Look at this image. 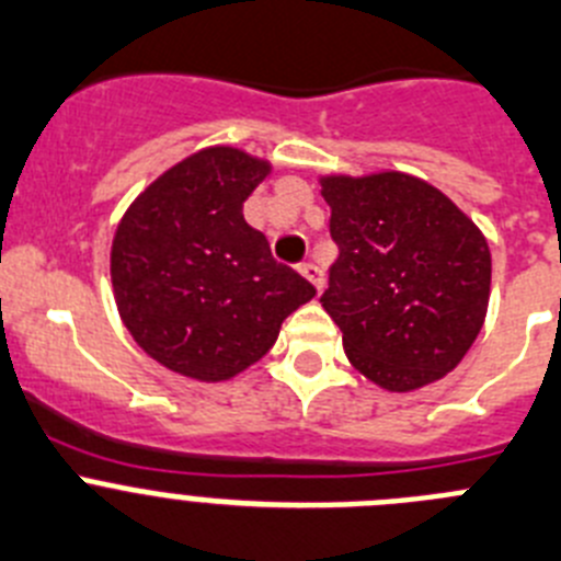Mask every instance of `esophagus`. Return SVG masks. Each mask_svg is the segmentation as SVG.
I'll return each mask as SVG.
<instances>
[{"mask_svg": "<svg viewBox=\"0 0 561 561\" xmlns=\"http://www.w3.org/2000/svg\"><path fill=\"white\" fill-rule=\"evenodd\" d=\"M299 271L305 274V279L312 282V287H316V290H321V287H324V271L318 268L316 262H305Z\"/></svg>", "mask_w": 561, "mask_h": 561, "instance_id": "1", "label": "esophagus"}]
</instances>
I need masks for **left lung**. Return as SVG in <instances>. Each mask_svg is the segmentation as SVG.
<instances>
[{
  "instance_id": "left-lung-1",
  "label": "left lung",
  "mask_w": 561,
  "mask_h": 561,
  "mask_svg": "<svg viewBox=\"0 0 561 561\" xmlns=\"http://www.w3.org/2000/svg\"><path fill=\"white\" fill-rule=\"evenodd\" d=\"M337 260L321 307L366 380L416 391L476 343L489 307L486 237L442 190L400 170L321 175Z\"/></svg>"
}]
</instances>
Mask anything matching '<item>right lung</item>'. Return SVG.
Segmentation results:
<instances>
[{"label":"right lung","mask_w":561,"mask_h":561,"mask_svg":"<svg viewBox=\"0 0 561 561\" xmlns=\"http://www.w3.org/2000/svg\"><path fill=\"white\" fill-rule=\"evenodd\" d=\"M271 161L218 145L186 156L128 206L111 243L123 324L164 368L220 382L279 337L316 287L271 256L243 204Z\"/></svg>","instance_id":"1"}]
</instances>
